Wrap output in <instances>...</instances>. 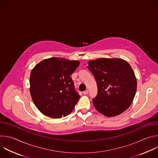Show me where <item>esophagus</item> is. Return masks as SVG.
Listing matches in <instances>:
<instances>
[{
	"label": "esophagus",
	"instance_id": "obj_1",
	"mask_svg": "<svg viewBox=\"0 0 158 158\" xmlns=\"http://www.w3.org/2000/svg\"><path fill=\"white\" fill-rule=\"evenodd\" d=\"M88 93H89V91H88V90H85V91H84V92H83V94H84V95L88 94Z\"/></svg>",
	"mask_w": 158,
	"mask_h": 158
}]
</instances>
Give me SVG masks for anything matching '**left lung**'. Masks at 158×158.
I'll return each mask as SVG.
<instances>
[{
	"label": "left lung",
	"mask_w": 158,
	"mask_h": 158,
	"mask_svg": "<svg viewBox=\"0 0 158 158\" xmlns=\"http://www.w3.org/2000/svg\"><path fill=\"white\" fill-rule=\"evenodd\" d=\"M88 65L97 82V94L92 99L96 110L109 117L125 111L133 100L137 87L130 65L122 59L106 58L90 61Z\"/></svg>",
	"instance_id": "obj_1"
}]
</instances>
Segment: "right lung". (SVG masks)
<instances>
[{
    "label": "right lung",
    "mask_w": 158,
    "mask_h": 158,
    "mask_svg": "<svg viewBox=\"0 0 158 158\" xmlns=\"http://www.w3.org/2000/svg\"><path fill=\"white\" fill-rule=\"evenodd\" d=\"M79 64L78 61L51 58L43 60L32 69L30 94L43 114L60 118L73 111L81 96L74 89L71 75Z\"/></svg>",
    "instance_id": "add662e5"
}]
</instances>
